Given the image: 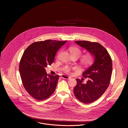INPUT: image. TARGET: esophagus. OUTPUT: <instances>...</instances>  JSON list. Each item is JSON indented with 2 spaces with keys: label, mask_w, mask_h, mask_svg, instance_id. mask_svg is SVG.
Here are the masks:
<instances>
[{
  "label": "esophagus",
  "mask_w": 128,
  "mask_h": 128,
  "mask_svg": "<svg viewBox=\"0 0 128 128\" xmlns=\"http://www.w3.org/2000/svg\"><path fill=\"white\" fill-rule=\"evenodd\" d=\"M61 77H62V78L66 79H69L70 78V77H68V76H66V75H61Z\"/></svg>",
  "instance_id": "1"
}]
</instances>
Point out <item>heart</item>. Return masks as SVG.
I'll list each match as a JSON object with an SVG mask.
<instances>
[{
	"label": "heart",
	"instance_id": "obj_1",
	"mask_svg": "<svg viewBox=\"0 0 128 128\" xmlns=\"http://www.w3.org/2000/svg\"><path fill=\"white\" fill-rule=\"evenodd\" d=\"M68 51L70 54L72 55V57H76L77 58H79L80 55L82 54V50L80 49L76 46L70 47L68 48ZM94 61V57L91 53H87L84 55H83L80 59V64L84 67H88L91 65ZM75 68H70L69 66H66L64 68V71L67 73L70 72L72 70H75Z\"/></svg>",
	"mask_w": 128,
	"mask_h": 128
}]
</instances>
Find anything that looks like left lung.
<instances>
[{
    "instance_id": "8db88e82",
    "label": "left lung",
    "mask_w": 128,
    "mask_h": 128,
    "mask_svg": "<svg viewBox=\"0 0 128 128\" xmlns=\"http://www.w3.org/2000/svg\"><path fill=\"white\" fill-rule=\"evenodd\" d=\"M75 43L85 48L94 58L92 65L82 73L87 78L86 83L77 79L74 94L82 103H92L100 98L110 84L112 75V60L106 49L99 43L87 41H76Z\"/></svg>"
}]
</instances>
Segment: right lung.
<instances>
[{
  "instance_id": "obj_1",
  "label": "right lung",
  "mask_w": 128,
  "mask_h": 128,
  "mask_svg": "<svg viewBox=\"0 0 128 128\" xmlns=\"http://www.w3.org/2000/svg\"><path fill=\"white\" fill-rule=\"evenodd\" d=\"M66 42L48 40L25 49L19 65L20 76L26 91L35 99L45 100L55 91L60 76L48 74L45 68L53 63L56 52Z\"/></svg>"
}]
</instances>
